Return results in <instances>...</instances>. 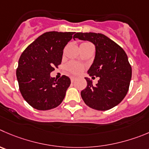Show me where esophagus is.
I'll list each match as a JSON object with an SVG mask.
<instances>
[{
    "label": "esophagus",
    "mask_w": 149,
    "mask_h": 149,
    "mask_svg": "<svg viewBox=\"0 0 149 149\" xmlns=\"http://www.w3.org/2000/svg\"><path fill=\"white\" fill-rule=\"evenodd\" d=\"M76 79H77V78H76L75 77H70V80H71V81H72V82L75 81Z\"/></svg>",
    "instance_id": "1"
}]
</instances>
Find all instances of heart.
<instances>
[{
	"instance_id": "heart-1",
	"label": "heart",
	"mask_w": 149,
	"mask_h": 149,
	"mask_svg": "<svg viewBox=\"0 0 149 149\" xmlns=\"http://www.w3.org/2000/svg\"><path fill=\"white\" fill-rule=\"evenodd\" d=\"M84 44H88V43H83L81 45H84ZM68 70L70 72L73 74H80L83 71V66L80 63H77L76 62H70L66 66Z\"/></svg>"
}]
</instances>
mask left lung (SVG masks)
I'll return each mask as SVG.
<instances>
[{"instance_id":"1","label":"left lung","mask_w":149,"mask_h":149,"mask_svg":"<svg viewBox=\"0 0 149 149\" xmlns=\"http://www.w3.org/2000/svg\"><path fill=\"white\" fill-rule=\"evenodd\" d=\"M95 45L96 53L88 74L99 77L98 83L85 77L87 86L81 97L88 107L107 110L118 105L125 97L132 78V67L126 52L118 45L102 33H77L73 36Z\"/></svg>"}]
</instances>
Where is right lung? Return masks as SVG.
Returning a JSON list of instances; mask_svg holds the SVG:
<instances>
[{"label": "right lung", "mask_w": 149, "mask_h": 149, "mask_svg": "<svg viewBox=\"0 0 149 149\" xmlns=\"http://www.w3.org/2000/svg\"><path fill=\"white\" fill-rule=\"evenodd\" d=\"M74 32L49 31L41 35L21 55L16 74L24 100L33 108L47 110L63 100L71 80H57L50 73L61 63L63 49Z\"/></svg>", "instance_id": "obj_1"}]
</instances>
